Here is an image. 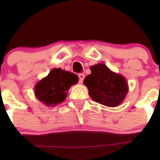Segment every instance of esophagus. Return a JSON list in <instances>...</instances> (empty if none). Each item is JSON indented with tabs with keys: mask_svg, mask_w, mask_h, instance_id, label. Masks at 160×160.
I'll use <instances>...</instances> for the list:
<instances>
[{
	"mask_svg": "<svg viewBox=\"0 0 160 160\" xmlns=\"http://www.w3.org/2000/svg\"><path fill=\"white\" fill-rule=\"evenodd\" d=\"M78 78H79V82L82 83L83 80H84V78H85L84 74H83V73H79Z\"/></svg>",
	"mask_w": 160,
	"mask_h": 160,
	"instance_id": "1",
	"label": "esophagus"
}]
</instances>
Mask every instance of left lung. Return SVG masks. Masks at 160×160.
I'll list each match as a JSON object with an SVG mask.
<instances>
[{"label": "left lung", "mask_w": 160, "mask_h": 160, "mask_svg": "<svg viewBox=\"0 0 160 160\" xmlns=\"http://www.w3.org/2000/svg\"><path fill=\"white\" fill-rule=\"evenodd\" d=\"M91 73L83 83L94 101L107 107H117L128 92V85L123 76L111 71L106 65L98 63L90 66Z\"/></svg>", "instance_id": "1"}]
</instances>
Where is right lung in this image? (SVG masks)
Listing matches in <instances>:
<instances>
[{
	"label": "right lung",
	"mask_w": 160,
	"mask_h": 160,
	"mask_svg": "<svg viewBox=\"0 0 160 160\" xmlns=\"http://www.w3.org/2000/svg\"><path fill=\"white\" fill-rule=\"evenodd\" d=\"M78 82L75 73L55 68L35 86V94L46 107H54L62 102L67 96L68 90Z\"/></svg>",
	"instance_id": "right-lung-1"
}]
</instances>
